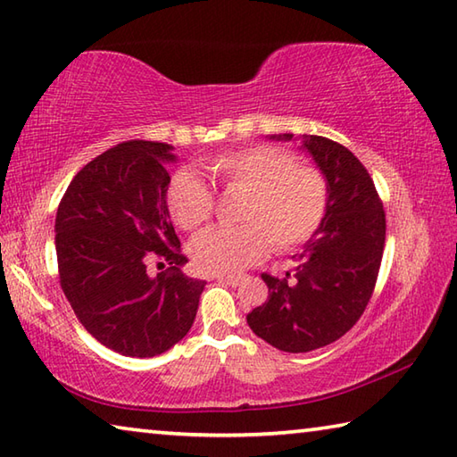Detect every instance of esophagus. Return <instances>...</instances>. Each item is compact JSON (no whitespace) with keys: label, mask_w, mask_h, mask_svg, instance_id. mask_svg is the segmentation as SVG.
Returning <instances> with one entry per match:
<instances>
[{"label":"esophagus","mask_w":457,"mask_h":457,"mask_svg":"<svg viewBox=\"0 0 457 457\" xmlns=\"http://www.w3.org/2000/svg\"><path fill=\"white\" fill-rule=\"evenodd\" d=\"M215 279L221 281V284H228V286H234V287L242 284V278H236V276H218Z\"/></svg>","instance_id":"1"}]
</instances>
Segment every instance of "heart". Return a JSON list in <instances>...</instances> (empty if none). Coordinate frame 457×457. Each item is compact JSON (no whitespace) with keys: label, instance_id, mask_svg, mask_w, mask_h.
<instances>
[{"label":"heart","instance_id":"1","mask_svg":"<svg viewBox=\"0 0 457 457\" xmlns=\"http://www.w3.org/2000/svg\"><path fill=\"white\" fill-rule=\"evenodd\" d=\"M204 168L229 189L245 194L237 228H212L192 242L197 268L237 273L268 252L303 245L320 229L329 205L326 176L300 165V157L276 145H252L215 155ZM168 207L181 229L195 231L210 221L213 189L194 171L181 170L168 187Z\"/></svg>","mask_w":457,"mask_h":457}]
</instances>
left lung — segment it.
<instances>
[{"label": "left lung", "instance_id": "1", "mask_svg": "<svg viewBox=\"0 0 457 457\" xmlns=\"http://www.w3.org/2000/svg\"><path fill=\"white\" fill-rule=\"evenodd\" d=\"M303 147L328 179V213L295 255L294 273H262L268 300L247 313L257 337L289 353L334 344L355 326L376 287L386 244L384 204L363 163L321 136H305Z\"/></svg>", "mask_w": 457, "mask_h": 457}]
</instances>
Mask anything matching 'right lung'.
I'll return each instance as SVG.
<instances>
[{
	"label": "right lung",
	"mask_w": 457,
	"mask_h": 457,
	"mask_svg": "<svg viewBox=\"0 0 457 457\" xmlns=\"http://www.w3.org/2000/svg\"><path fill=\"white\" fill-rule=\"evenodd\" d=\"M171 149L144 139L107 149L76 173L57 207L63 294L99 344L129 358L176 345L192 328L205 286L181 273L187 257L165 204ZM152 259L169 270L152 277Z\"/></svg>",
	"instance_id": "obj_1"
}]
</instances>
